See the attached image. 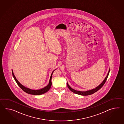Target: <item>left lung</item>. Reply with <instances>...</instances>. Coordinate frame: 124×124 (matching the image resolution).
Segmentation results:
<instances>
[{"mask_svg": "<svg viewBox=\"0 0 124 124\" xmlns=\"http://www.w3.org/2000/svg\"><path fill=\"white\" fill-rule=\"evenodd\" d=\"M110 72V70H109L108 72V73L107 75L105 77V79L103 80L102 82L100 85H99L98 86H97L95 88H94L91 90H89V91H76L75 90H74L70 86V85L68 84V82H67V85L68 86V87L69 88L70 91H72L73 93H75V94H78L79 95H84V96H86V95H91L92 94H94L95 92H96V91H99L101 88L102 87L103 85L104 84V83H105L107 79L108 78V76L109 73Z\"/></svg>", "mask_w": 124, "mask_h": 124, "instance_id": "left-lung-1", "label": "left lung"}]
</instances>
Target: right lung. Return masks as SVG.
<instances>
[{"mask_svg":"<svg viewBox=\"0 0 124 124\" xmlns=\"http://www.w3.org/2000/svg\"><path fill=\"white\" fill-rule=\"evenodd\" d=\"M55 70H53V71L52 72L50 78V80H49V82L48 84L46 86L43 88H42V89H39V90H32L31 89L28 88L24 86L23 85H22L21 84L20 82L18 81V80H17V79L16 78L14 74V73L13 72V70H12V75H13V77L15 79L16 82L19 85V86L21 88V89L24 91L25 92L27 93L28 94H33V95H40V94H44V93H46V92H47L51 87V84H52V83H51L52 75V74L54 72V71Z\"/></svg>","mask_w":124,"mask_h":124,"instance_id":"right-lung-1","label":"right lung"}]
</instances>
